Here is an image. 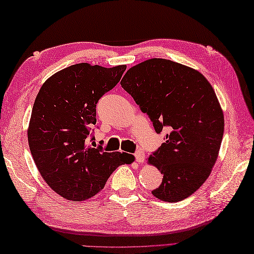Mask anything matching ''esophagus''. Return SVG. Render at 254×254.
<instances>
[{
	"label": "esophagus",
	"mask_w": 254,
	"mask_h": 254,
	"mask_svg": "<svg viewBox=\"0 0 254 254\" xmlns=\"http://www.w3.org/2000/svg\"><path fill=\"white\" fill-rule=\"evenodd\" d=\"M135 159H136V161L137 163H139V164H143L144 163V160H145V155H144V153H142V152H137V153H135Z\"/></svg>",
	"instance_id": "esophagus-1"
}]
</instances>
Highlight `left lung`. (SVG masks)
<instances>
[{"label":"left lung","mask_w":254,"mask_h":254,"mask_svg":"<svg viewBox=\"0 0 254 254\" xmlns=\"http://www.w3.org/2000/svg\"><path fill=\"white\" fill-rule=\"evenodd\" d=\"M121 86L156 132L169 128L147 160L163 175L153 195L170 203L190 196L210 175L224 135V113L212 85L196 69L154 58L128 69Z\"/></svg>","instance_id":"obj_1"}]
</instances>
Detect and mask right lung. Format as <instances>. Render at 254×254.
Returning <instances> with one entry per match:
<instances>
[{
    "label": "right lung",
    "mask_w": 254,
    "mask_h": 254,
    "mask_svg": "<svg viewBox=\"0 0 254 254\" xmlns=\"http://www.w3.org/2000/svg\"><path fill=\"white\" fill-rule=\"evenodd\" d=\"M127 65L74 64L53 74L38 93L28 127L29 148L47 185L69 201H85L104 189L127 153H107L88 145L96 105L121 79Z\"/></svg>",
    "instance_id": "obj_1"
}]
</instances>
